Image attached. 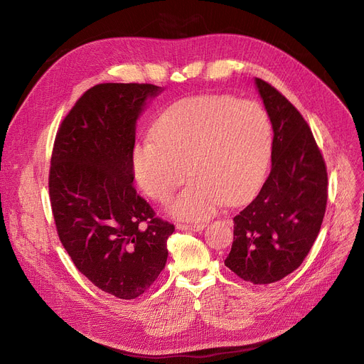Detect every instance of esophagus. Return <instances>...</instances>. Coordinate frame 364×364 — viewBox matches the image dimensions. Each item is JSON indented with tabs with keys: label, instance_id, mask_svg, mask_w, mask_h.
Returning a JSON list of instances; mask_svg holds the SVG:
<instances>
[{
	"label": "esophagus",
	"instance_id": "1",
	"mask_svg": "<svg viewBox=\"0 0 364 364\" xmlns=\"http://www.w3.org/2000/svg\"><path fill=\"white\" fill-rule=\"evenodd\" d=\"M205 224L203 223H195V224H177V228L178 230H203Z\"/></svg>",
	"mask_w": 364,
	"mask_h": 364
}]
</instances>
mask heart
Wrapping results in <instances>:
<instances>
[{
  "label": "heart",
  "instance_id": "1",
  "mask_svg": "<svg viewBox=\"0 0 364 364\" xmlns=\"http://www.w3.org/2000/svg\"><path fill=\"white\" fill-rule=\"evenodd\" d=\"M272 146V121L259 103L196 95L168 107L153 127V139L136 144L134 176L150 199L166 202L190 172L193 178L169 211L178 218L205 220L225 200L239 203L254 192Z\"/></svg>",
  "mask_w": 364,
  "mask_h": 364
}]
</instances>
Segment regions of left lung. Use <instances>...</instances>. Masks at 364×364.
<instances>
[{"instance_id": "1", "label": "left lung", "mask_w": 364, "mask_h": 364, "mask_svg": "<svg viewBox=\"0 0 364 364\" xmlns=\"http://www.w3.org/2000/svg\"><path fill=\"white\" fill-rule=\"evenodd\" d=\"M273 125L272 169L257 198L233 218L224 264L254 284L295 272L320 232L328 203V171L298 109L272 84L255 78Z\"/></svg>"}]
</instances>
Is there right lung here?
<instances>
[{"label":"right lung","instance_id":"obj_1","mask_svg":"<svg viewBox=\"0 0 364 364\" xmlns=\"http://www.w3.org/2000/svg\"><path fill=\"white\" fill-rule=\"evenodd\" d=\"M153 84L87 90L55 134L48 174L59 239L94 286L119 299L143 295L164 270L176 227L132 186L136 121Z\"/></svg>","mask_w":364,"mask_h":364}]
</instances>
